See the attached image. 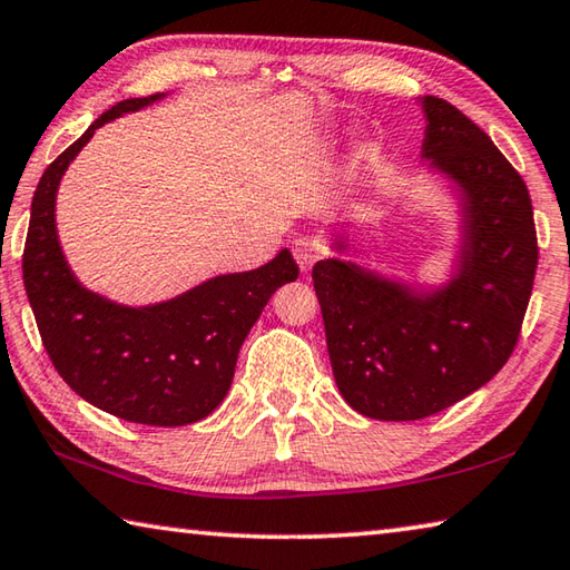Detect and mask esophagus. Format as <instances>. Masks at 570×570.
I'll return each instance as SVG.
<instances>
[{
    "instance_id": "1",
    "label": "esophagus",
    "mask_w": 570,
    "mask_h": 570,
    "mask_svg": "<svg viewBox=\"0 0 570 570\" xmlns=\"http://www.w3.org/2000/svg\"><path fill=\"white\" fill-rule=\"evenodd\" d=\"M292 254L296 258L298 268H302V274H306L308 268L314 266L316 258H320V246H316L314 240H308V238H296L292 244Z\"/></svg>"
}]
</instances>
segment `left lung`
Here are the masks:
<instances>
[{
  "label": "left lung",
  "mask_w": 570,
  "mask_h": 570,
  "mask_svg": "<svg viewBox=\"0 0 570 570\" xmlns=\"http://www.w3.org/2000/svg\"><path fill=\"white\" fill-rule=\"evenodd\" d=\"M420 105L422 160L458 204L450 278L412 284L336 256L312 272L336 387L352 410L384 422L448 410L503 370L538 266L523 178L450 102L424 95ZM330 248L346 254L352 238L332 234Z\"/></svg>",
  "instance_id": "1"
}]
</instances>
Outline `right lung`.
Returning a JSON list of instances; mask_svg holds the SVG:
<instances>
[{
    "label": "right lung",
    "mask_w": 570,
    "mask_h": 570,
    "mask_svg": "<svg viewBox=\"0 0 570 570\" xmlns=\"http://www.w3.org/2000/svg\"><path fill=\"white\" fill-rule=\"evenodd\" d=\"M163 98L158 92L112 105L42 173L22 274L45 350L72 392L120 420L180 428L224 402L240 344L276 288L296 282L298 266L282 248L254 272L220 274L146 306L110 302L77 282L55 220L65 170L105 122Z\"/></svg>",
    "instance_id": "obj_1"
}]
</instances>
